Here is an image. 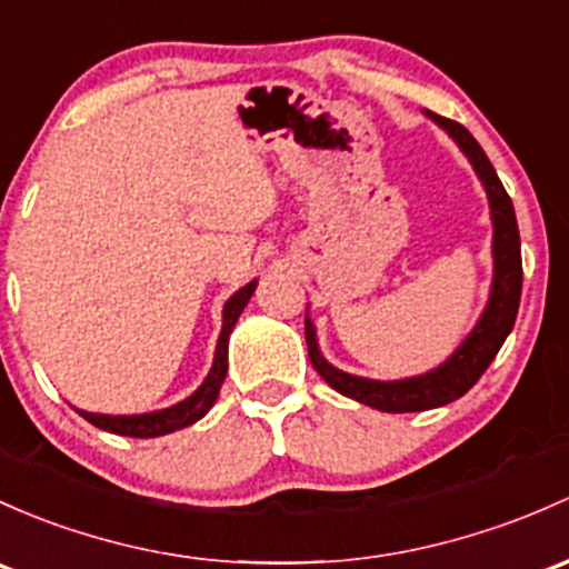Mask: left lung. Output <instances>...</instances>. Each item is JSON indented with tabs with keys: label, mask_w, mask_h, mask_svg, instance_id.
<instances>
[{
	"label": "left lung",
	"mask_w": 569,
	"mask_h": 569,
	"mask_svg": "<svg viewBox=\"0 0 569 569\" xmlns=\"http://www.w3.org/2000/svg\"><path fill=\"white\" fill-rule=\"evenodd\" d=\"M439 128H445L452 136V141L463 149L469 163L475 166L477 177L486 184V193L490 201V218H493V286H490V297L486 310H482L480 321L469 338L458 346L456 355L439 368L428 370V373L415 376V379L400 381H373L362 379V376H351L338 370L321 357L319 343H316V327L313 321L305 316V340H308V357L313 368L319 370L321 379L338 390L340 395L370 409L390 411V415H406V411H426L436 406H447L466 395L477 385L493 357L499 355L501 343L510 335L516 325L518 305H521V286H523V267H521V237H518V220L516 209H512L510 196H507L505 184L496 177V169L490 166L488 154L482 152L475 136L463 128V124L452 122V119L439 117V113L428 111Z\"/></svg>",
	"instance_id": "8db88e82"
}]
</instances>
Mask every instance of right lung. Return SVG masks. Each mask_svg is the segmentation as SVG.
<instances>
[{
  "mask_svg": "<svg viewBox=\"0 0 569 569\" xmlns=\"http://www.w3.org/2000/svg\"><path fill=\"white\" fill-rule=\"evenodd\" d=\"M256 291V280H250L248 286L237 291L229 302L223 305V330H220L218 338V349H214V362L209 376L204 379V385L199 387L190 398H184L182 403L169 406V409L160 411H149V415H92V411H81L79 415L92 426L109 430V433H119V436H133V439H154V436H166L174 433L179 428H188L193 422H199L201 417L212 409V403L218 400L220 385L226 379V370H229V335L234 330L239 313L244 310L250 297Z\"/></svg>",
  "mask_w": 569,
  "mask_h": 569,
  "instance_id": "add662e5",
  "label": "right lung"
}]
</instances>
